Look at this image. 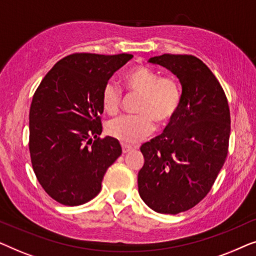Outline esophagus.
I'll return each instance as SVG.
<instances>
[{
    "label": "esophagus",
    "mask_w": 256,
    "mask_h": 256,
    "mask_svg": "<svg viewBox=\"0 0 256 256\" xmlns=\"http://www.w3.org/2000/svg\"><path fill=\"white\" fill-rule=\"evenodd\" d=\"M121 146H122V152H124V154H127V152H130V150H132V146L124 144V143H122Z\"/></svg>",
    "instance_id": "obj_1"
}]
</instances>
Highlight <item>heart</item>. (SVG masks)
<instances>
[{
	"label": "heart",
	"instance_id": "obj_1",
	"mask_svg": "<svg viewBox=\"0 0 256 256\" xmlns=\"http://www.w3.org/2000/svg\"><path fill=\"white\" fill-rule=\"evenodd\" d=\"M129 92L141 94L138 115H126L114 118L107 124V132L124 144H132L150 135L157 126L164 127L176 116L182 104V85L176 76H160L158 72L138 65L124 76ZM101 106L110 115L116 114L121 106L122 92L112 80L101 90Z\"/></svg>",
	"mask_w": 256,
	"mask_h": 256
}]
</instances>
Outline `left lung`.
<instances>
[{"instance_id":"1","label":"left lung","mask_w":256,"mask_h":256,"mask_svg":"<svg viewBox=\"0 0 256 256\" xmlns=\"http://www.w3.org/2000/svg\"><path fill=\"white\" fill-rule=\"evenodd\" d=\"M177 76L180 110L164 132L141 146L138 194L158 213L188 211L206 197L228 152L230 114L222 85L200 59L162 54L149 59Z\"/></svg>"}]
</instances>
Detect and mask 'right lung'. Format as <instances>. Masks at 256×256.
<instances>
[{"mask_svg": "<svg viewBox=\"0 0 256 256\" xmlns=\"http://www.w3.org/2000/svg\"><path fill=\"white\" fill-rule=\"evenodd\" d=\"M132 54H72L46 73L29 113L31 164L44 191L56 202L78 206L101 190L108 168L122 149L102 132L101 90Z\"/></svg>", "mask_w": 256, "mask_h": 256, "instance_id": "1", "label": "right lung"}]
</instances>
